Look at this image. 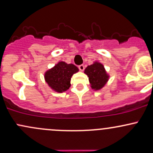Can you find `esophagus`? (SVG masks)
Returning a JSON list of instances; mask_svg holds the SVG:
<instances>
[{"label":"esophagus","mask_w":153,"mask_h":153,"mask_svg":"<svg viewBox=\"0 0 153 153\" xmlns=\"http://www.w3.org/2000/svg\"><path fill=\"white\" fill-rule=\"evenodd\" d=\"M78 68H79V70H80V71H83V70H84V69H85L84 65H79V66H78Z\"/></svg>","instance_id":"34e87169"}]
</instances>
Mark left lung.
I'll return each instance as SVG.
<instances>
[{"mask_svg":"<svg viewBox=\"0 0 153 153\" xmlns=\"http://www.w3.org/2000/svg\"><path fill=\"white\" fill-rule=\"evenodd\" d=\"M84 73L88 77L91 87L94 91L102 89L110 78L104 65L99 62H94L92 65H88L85 69Z\"/></svg>","mask_w":153,"mask_h":153,"instance_id":"left-lung-1","label":"left lung"}]
</instances>
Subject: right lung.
I'll list each match as a JSON object with an SVG mask.
<instances>
[{
  "instance_id": "1",
  "label": "right lung",
  "mask_w": 153,
  "mask_h": 153,
  "mask_svg": "<svg viewBox=\"0 0 153 153\" xmlns=\"http://www.w3.org/2000/svg\"><path fill=\"white\" fill-rule=\"evenodd\" d=\"M79 71L73 64L59 62L54 67L48 70L44 74V78L48 86L54 91L62 93L70 87V80L73 74Z\"/></svg>"
}]
</instances>
